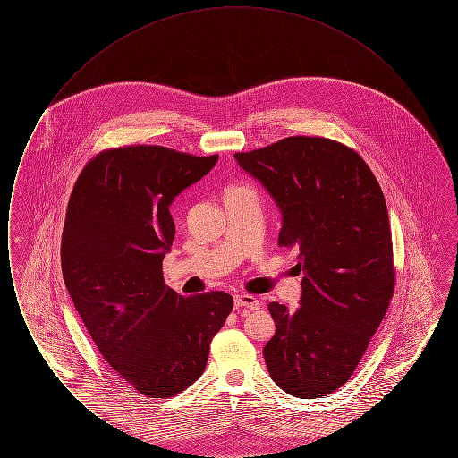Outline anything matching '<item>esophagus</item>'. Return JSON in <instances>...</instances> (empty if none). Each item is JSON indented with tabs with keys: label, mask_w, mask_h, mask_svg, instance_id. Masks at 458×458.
Instances as JSON below:
<instances>
[{
	"label": "esophagus",
	"mask_w": 458,
	"mask_h": 458,
	"mask_svg": "<svg viewBox=\"0 0 458 458\" xmlns=\"http://www.w3.org/2000/svg\"><path fill=\"white\" fill-rule=\"evenodd\" d=\"M259 301L254 297V295H249V293H240L235 295V307L237 309H259Z\"/></svg>",
	"instance_id": "1"
}]
</instances>
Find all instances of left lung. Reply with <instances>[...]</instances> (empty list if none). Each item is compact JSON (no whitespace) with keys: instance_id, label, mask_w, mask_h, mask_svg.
Wrapping results in <instances>:
<instances>
[{"instance_id":"8db88e82","label":"left lung","mask_w":458,"mask_h":458,"mask_svg":"<svg viewBox=\"0 0 458 458\" xmlns=\"http://www.w3.org/2000/svg\"><path fill=\"white\" fill-rule=\"evenodd\" d=\"M235 159L282 213L280 245L299 252L301 307L267 305L276 325L262 350L271 379L299 398L349 381L394 288L385 196L364 159L323 137H286Z\"/></svg>"}]
</instances>
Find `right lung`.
Segmentation results:
<instances>
[{
    "instance_id": "1",
    "label": "right lung",
    "mask_w": 458,
    "mask_h": 458,
    "mask_svg": "<svg viewBox=\"0 0 458 458\" xmlns=\"http://www.w3.org/2000/svg\"><path fill=\"white\" fill-rule=\"evenodd\" d=\"M216 161L159 146L111 149L89 161L68 200L66 290L111 369L151 398L199 379L233 307L225 292L183 297L163 278L174 239L170 206Z\"/></svg>"
}]
</instances>
